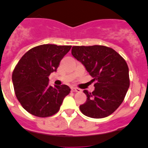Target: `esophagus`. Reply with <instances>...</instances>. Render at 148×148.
Returning <instances> with one entry per match:
<instances>
[{"label":"esophagus","instance_id":"obj_1","mask_svg":"<svg viewBox=\"0 0 148 148\" xmlns=\"http://www.w3.org/2000/svg\"><path fill=\"white\" fill-rule=\"evenodd\" d=\"M71 90L73 92H80L81 90L77 87H71Z\"/></svg>","mask_w":148,"mask_h":148}]
</instances>
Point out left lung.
<instances>
[{
  "label": "left lung",
  "instance_id": "8db88e82",
  "mask_svg": "<svg viewBox=\"0 0 148 148\" xmlns=\"http://www.w3.org/2000/svg\"><path fill=\"white\" fill-rule=\"evenodd\" d=\"M72 55L95 82L92 92L84 90L87 101L79 107L81 112L93 119L112 114L121 105L130 86L125 60L113 49L101 45L74 46Z\"/></svg>",
  "mask_w": 148,
  "mask_h": 148
}]
</instances>
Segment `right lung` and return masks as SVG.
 I'll return each mask as SVG.
<instances>
[{
  "instance_id": "obj_1",
  "label": "right lung",
  "mask_w": 148,
  "mask_h": 148,
  "mask_svg": "<svg viewBox=\"0 0 148 148\" xmlns=\"http://www.w3.org/2000/svg\"><path fill=\"white\" fill-rule=\"evenodd\" d=\"M70 49L71 46L43 44L29 49L18 61L12 73L14 90L30 114L44 118L59 110L70 88L65 84L49 86V76Z\"/></svg>"
}]
</instances>
